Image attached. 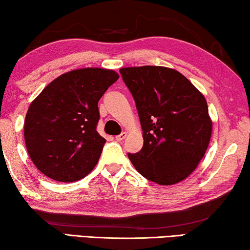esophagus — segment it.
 I'll return each mask as SVG.
<instances>
[{"mask_svg":"<svg viewBox=\"0 0 250 250\" xmlns=\"http://www.w3.org/2000/svg\"><path fill=\"white\" fill-rule=\"evenodd\" d=\"M126 136H127V133H126V132H123L122 134H120V135H117V136H116L115 138H116V141H118V142H121V141H123V140H125V138H126Z\"/></svg>","mask_w":250,"mask_h":250,"instance_id":"esophagus-1","label":"esophagus"}]
</instances>
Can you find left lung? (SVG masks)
<instances>
[{"label": "left lung", "mask_w": 250, "mask_h": 250, "mask_svg": "<svg viewBox=\"0 0 250 250\" xmlns=\"http://www.w3.org/2000/svg\"><path fill=\"white\" fill-rule=\"evenodd\" d=\"M144 145L128 158L138 173L159 185H174L196 169L209 144L212 123L205 97L185 76L164 66L124 67Z\"/></svg>", "instance_id": "8db88e82"}]
</instances>
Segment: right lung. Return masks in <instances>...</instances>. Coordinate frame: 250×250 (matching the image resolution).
I'll list each match as a JSON object with an SVG mask.
<instances>
[{"label": "right lung", "mask_w": 250, "mask_h": 250, "mask_svg": "<svg viewBox=\"0 0 250 250\" xmlns=\"http://www.w3.org/2000/svg\"><path fill=\"white\" fill-rule=\"evenodd\" d=\"M118 77L112 69H74L52 81L32 102L24 140L41 173L63 183L91 173L106 142L96 130L97 104Z\"/></svg>", "instance_id": "obj_1"}]
</instances>
